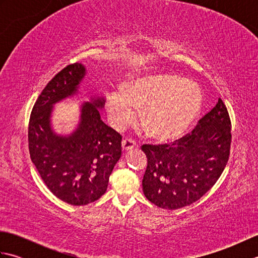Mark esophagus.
Returning <instances> with one entry per match:
<instances>
[{"label": "esophagus", "instance_id": "esophagus-1", "mask_svg": "<svg viewBox=\"0 0 258 258\" xmlns=\"http://www.w3.org/2000/svg\"><path fill=\"white\" fill-rule=\"evenodd\" d=\"M136 146V142L133 141L132 139H125L122 141V147L123 151H130L133 150L134 147Z\"/></svg>", "mask_w": 258, "mask_h": 258}]
</instances>
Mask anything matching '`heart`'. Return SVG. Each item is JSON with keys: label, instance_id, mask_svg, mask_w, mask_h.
Instances as JSON below:
<instances>
[{"label": "heart", "instance_id": "1", "mask_svg": "<svg viewBox=\"0 0 258 258\" xmlns=\"http://www.w3.org/2000/svg\"><path fill=\"white\" fill-rule=\"evenodd\" d=\"M141 110V125L152 136L177 138L193 124L202 108L199 87L175 75L151 74L136 79L123 89L109 93L108 118L114 127L123 128Z\"/></svg>", "mask_w": 258, "mask_h": 258}]
</instances>
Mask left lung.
Returning a JSON list of instances; mask_svg holds the SVG:
<instances>
[{
  "instance_id": "obj_1",
  "label": "left lung",
  "mask_w": 258,
  "mask_h": 258,
  "mask_svg": "<svg viewBox=\"0 0 258 258\" xmlns=\"http://www.w3.org/2000/svg\"><path fill=\"white\" fill-rule=\"evenodd\" d=\"M231 119L221 98L191 133L172 144L142 146L147 156L143 191L153 204L177 210L210 190L225 168L231 149Z\"/></svg>"
}]
</instances>
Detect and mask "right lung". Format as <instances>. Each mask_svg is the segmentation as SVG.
Masks as SVG:
<instances>
[{"label":"right lung","instance_id":"add662e5","mask_svg":"<svg viewBox=\"0 0 258 258\" xmlns=\"http://www.w3.org/2000/svg\"><path fill=\"white\" fill-rule=\"evenodd\" d=\"M86 74L83 64L68 65L48 82L32 109L29 124L31 160L57 199L82 206L105 193L108 178L122 154V136L101 119L104 97L81 104L80 120L69 135L54 132L56 103L79 93Z\"/></svg>","mask_w":258,"mask_h":258}]
</instances>
